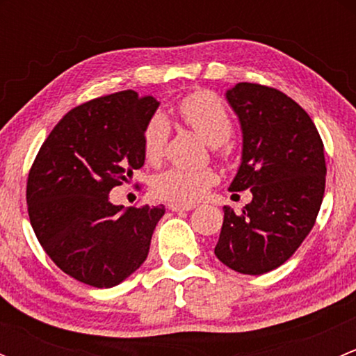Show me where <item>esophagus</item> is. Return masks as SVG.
Here are the masks:
<instances>
[{
  "instance_id": "34e87169",
  "label": "esophagus",
  "mask_w": 356,
  "mask_h": 356,
  "mask_svg": "<svg viewBox=\"0 0 356 356\" xmlns=\"http://www.w3.org/2000/svg\"><path fill=\"white\" fill-rule=\"evenodd\" d=\"M196 208V204H179V203H170L168 204V210L172 211H189Z\"/></svg>"
}]
</instances>
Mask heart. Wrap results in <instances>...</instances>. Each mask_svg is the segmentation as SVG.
Wrapping results in <instances>:
<instances>
[{
  "instance_id": "1",
  "label": "heart",
  "mask_w": 356,
  "mask_h": 356,
  "mask_svg": "<svg viewBox=\"0 0 356 356\" xmlns=\"http://www.w3.org/2000/svg\"><path fill=\"white\" fill-rule=\"evenodd\" d=\"M179 118L196 131L207 143L222 153H227V139L232 136L234 124L227 106L220 96L211 91H195L175 105ZM170 124L163 113H155L143 131V155L152 165L165 156ZM215 175L210 170H189V168H167L152 182L156 198L172 203H195L203 198L213 186Z\"/></svg>"
}]
</instances>
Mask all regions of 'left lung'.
I'll list each match as a JSON object with an SVG mask.
<instances>
[{
	"instance_id": "8db88e82",
	"label": "left lung",
	"mask_w": 356,
	"mask_h": 356,
	"mask_svg": "<svg viewBox=\"0 0 356 356\" xmlns=\"http://www.w3.org/2000/svg\"><path fill=\"white\" fill-rule=\"evenodd\" d=\"M227 102L243 129V158L229 191L251 189L239 215L224 207L215 254L239 274L260 275L293 257L317 220L325 189L324 143L294 99L239 82Z\"/></svg>"
}]
</instances>
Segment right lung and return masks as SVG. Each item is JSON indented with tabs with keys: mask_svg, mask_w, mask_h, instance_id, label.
Masks as SVG:
<instances>
[{
	"mask_svg": "<svg viewBox=\"0 0 356 356\" xmlns=\"http://www.w3.org/2000/svg\"><path fill=\"white\" fill-rule=\"evenodd\" d=\"M153 96L120 91L72 108L42 143L27 177L35 238L65 274L113 288L146 260L165 207L110 203L108 193L145 165L143 131Z\"/></svg>",
	"mask_w": 356,
	"mask_h": 356,
	"instance_id": "add662e5",
	"label": "right lung"
}]
</instances>
